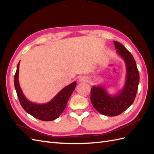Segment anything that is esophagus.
<instances>
[{"instance_id":"obj_1","label":"esophagus","mask_w":154,"mask_h":154,"mask_svg":"<svg viewBox=\"0 0 154 154\" xmlns=\"http://www.w3.org/2000/svg\"><path fill=\"white\" fill-rule=\"evenodd\" d=\"M88 81V78L87 77V76H81L80 78V82H82V83H83V82H87Z\"/></svg>"}]
</instances>
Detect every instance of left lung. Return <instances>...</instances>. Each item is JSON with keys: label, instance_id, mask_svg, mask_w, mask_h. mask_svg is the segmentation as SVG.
<instances>
[{"label": "left lung", "instance_id": "1", "mask_svg": "<svg viewBox=\"0 0 154 154\" xmlns=\"http://www.w3.org/2000/svg\"><path fill=\"white\" fill-rule=\"evenodd\" d=\"M114 44L127 67V77L123 88L114 96H110L101 86H93L91 90V101L93 106L100 114L109 116L119 115L133 103L139 82V74L133 56L121 43L114 41Z\"/></svg>", "mask_w": 154, "mask_h": 154}]
</instances>
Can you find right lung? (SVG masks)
Returning <instances> with one entry per match:
<instances>
[{"label":"right lung","instance_id":"obj_1","mask_svg":"<svg viewBox=\"0 0 154 154\" xmlns=\"http://www.w3.org/2000/svg\"><path fill=\"white\" fill-rule=\"evenodd\" d=\"M19 63L17 65V71L14 76V85H15L18 98L23 109L35 118L45 122L53 121L58 118L66 108L70 96L75 89L76 82H74L63 88L52 100L47 103L36 104L32 103L23 94L19 85V82H18Z\"/></svg>","mask_w":154,"mask_h":154}]
</instances>
